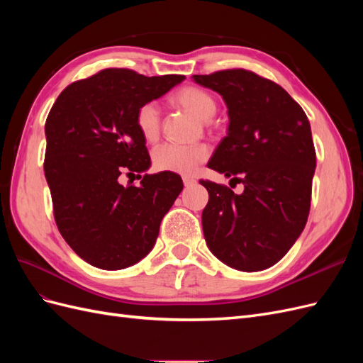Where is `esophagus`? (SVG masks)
I'll return each mask as SVG.
<instances>
[{"mask_svg":"<svg viewBox=\"0 0 363 363\" xmlns=\"http://www.w3.org/2000/svg\"><path fill=\"white\" fill-rule=\"evenodd\" d=\"M183 183H184L186 188H189V186H192V184L196 183V180L192 179V177H183Z\"/></svg>","mask_w":363,"mask_h":363,"instance_id":"34e87169","label":"esophagus"}]
</instances>
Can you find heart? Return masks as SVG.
I'll use <instances>...</instances> for the list:
<instances>
[{"label": "heart", "instance_id": "heart-1", "mask_svg": "<svg viewBox=\"0 0 363 363\" xmlns=\"http://www.w3.org/2000/svg\"><path fill=\"white\" fill-rule=\"evenodd\" d=\"M172 103L201 121L211 119L218 108L215 98L195 86L182 87L172 96ZM136 127L140 136L147 142L157 140L160 135V116L155 104L147 103L138 108ZM207 156L208 150L204 145L186 147L167 144L157 147L155 152H152V163H155V168L159 171L191 175L194 174L196 164L204 162Z\"/></svg>", "mask_w": 363, "mask_h": 363}]
</instances>
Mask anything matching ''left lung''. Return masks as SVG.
<instances>
[{
  "label": "left lung",
  "instance_id": "left-lung-1",
  "mask_svg": "<svg viewBox=\"0 0 363 363\" xmlns=\"http://www.w3.org/2000/svg\"><path fill=\"white\" fill-rule=\"evenodd\" d=\"M223 96L227 136L207 167L244 184L235 194L200 183L208 192L201 221L212 255L238 271L267 269L301 235L311 211L316 156L309 119L281 86L245 69L194 75Z\"/></svg>",
  "mask_w": 363,
  "mask_h": 363
}]
</instances>
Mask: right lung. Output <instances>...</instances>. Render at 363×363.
Instances as JSON below:
<instances>
[{
  "label": "right lung",
  "mask_w": 363,
  "mask_h": 363,
  "mask_svg": "<svg viewBox=\"0 0 363 363\" xmlns=\"http://www.w3.org/2000/svg\"><path fill=\"white\" fill-rule=\"evenodd\" d=\"M184 79L111 68L69 84L51 107L43 171L54 218L89 265L124 269L155 247L162 219L183 189L182 177L162 171L145 174L139 186H123L119 175L151 167L138 108Z\"/></svg>",
  "instance_id": "obj_1"
}]
</instances>
